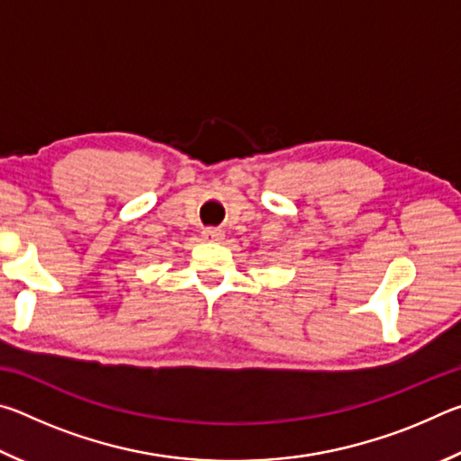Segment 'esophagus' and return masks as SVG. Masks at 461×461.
Segmentation results:
<instances>
[{
  "mask_svg": "<svg viewBox=\"0 0 461 461\" xmlns=\"http://www.w3.org/2000/svg\"><path fill=\"white\" fill-rule=\"evenodd\" d=\"M203 240L215 241V244H220V241L225 240V233L221 230H217V228H209V230L203 231Z\"/></svg>",
  "mask_w": 461,
  "mask_h": 461,
  "instance_id": "1",
  "label": "esophagus"
}]
</instances>
